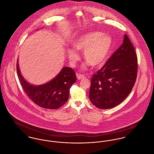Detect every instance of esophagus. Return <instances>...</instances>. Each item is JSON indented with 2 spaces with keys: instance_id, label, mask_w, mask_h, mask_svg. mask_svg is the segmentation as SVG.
<instances>
[{
  "instance_id": "obj_1",
  "label": "esophagus",
  "mask_w": 154,
  "mask_h": 154,
  "mask_svg": "<svg viewBox=\"0 0 154 154\" xmlns=\"http://www.w3.org/2000/svg\"><path fill=\"white\" fill-rule=\"evenodd\" d=\"M76 75H77V79H79V80H82V79H84V78L85 77V75H82V74H78V73L76 74Z\"/></svg>"
}]
</instances>
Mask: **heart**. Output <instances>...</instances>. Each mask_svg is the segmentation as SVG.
<instances>
[{
	"label": "heart",
	"mask_w": 154,
	"mask_h": 154,
	"mask_svg": "<svg viewBox=\"0 0 154 154\" xmlns=\"http://www.w3.org/2000/svg\"><path fill=\"white\" fill-rule=\"evenodd\" d=\"M113 41L110 35H103L100 32H91L80 35L73 41V48L67 50V56L70 64L74 66L79 60L77 50L83 51L84 59L87 60L86 65L100 67L106 62L112 48Z\"/></svg>",
	"instance_id": "obj_1"
}]
</instances>
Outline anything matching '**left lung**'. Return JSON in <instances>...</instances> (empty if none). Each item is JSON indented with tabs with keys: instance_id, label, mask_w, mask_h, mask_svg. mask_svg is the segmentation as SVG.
Here are the masks:
<instances>
[{
	"instance_id": "8db88e82",
	"label": "left lung",
	"mask_w": 154,
	"mask_h": 154,
	"mask_svg": "<svg viewBox=\"0 0 154 154\" xmlns=\"http://www.w3.org/2000/svg\"><path fill=\"white\" fill-rule=\"evenodd\" d=\"M137 57L127 35L122 45L94 74L91 80L89 98L100 109L118 106L130 93L137 74Z\"/></svg>"
}]
</instances>
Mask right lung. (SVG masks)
<instances>
[{
	"mask_svg": "<svg viewBox=\"0 0 154 154\" xmlns=\"http://www.w3.org/2000/svg\"><path fill=\"white\" fill-rule=\"evenodd\" d=\"M17 72L20 84L28 97L37 106L51 109L59 108L67 101L70 88L77 80L74 70L64 67L50 82L38 85H33L27 82L22 75L18 59Z\"/></svg>",
	"mask_w": 154,
	"mask_h": 154,
	"instance_id": "right-lung-1",
	"label": "right lung"
}]
</instances>
